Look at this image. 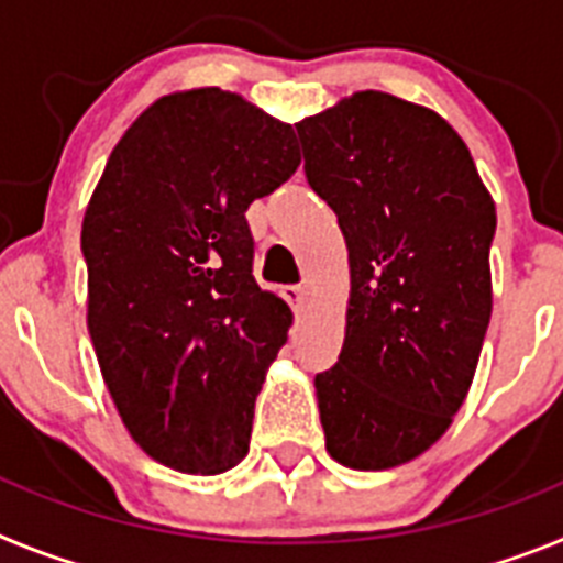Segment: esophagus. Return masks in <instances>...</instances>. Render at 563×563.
<instances>
[{
    "label": "esophagus",
    "instance_id": "esophagus-1",
    "mask_svg": "<svg viewBox=\"0 0 563 563\" xmlns=\"http://www.w3.org/2000/svg\"><path fill=\"white\" fill-rule=\"evenodd\" d=\"M282 296H285L287 301H290L292 310L298 312L307 307V298H310V292H307V287H301V285H290V287H285V292H282Z\"/></svg>",
    "mask_w": 563,
    "mask_h": 563
}]
</instances>
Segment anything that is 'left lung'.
I'll use <instances>...</instances> for the list:
<instances>
[{
	"label": "left lung",
	"mask_w": 563,
	"mask_h": 563,
	"mask_svg": "<svg viewBox=\"0 0 563 563\" xmlns=\"http://www.w3.org/2000/svg\"><path fill=\"white\" fill-rule=\"evenodd\" d=\"M296 129L350 251L341 355L316 375L327 451L386 471L426 454L471 389L494 310V197L454 126L389 92L363 89Z\"/></svg>",
	"instance_id": "1"
}]
</instances>
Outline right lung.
Listing matches in <instances>:
<instances>
[{"mask_svg":"<svg viewBox=\"0 0 563 563\" xmlns=\"http://www.w3.org/2000/svg\"><path fill=\"white\" fill-rule=\"evenodd\" d=\"M298 163L290 123L220 87L183 89L123 132L89 197V338L123 426L161 465L213 476L245 460L292 324L253 278L245 211Z\"/></svg>","mask_w":563,"mask_h":563,"instance_id":"1","label":"right lung"}]
</instances>
